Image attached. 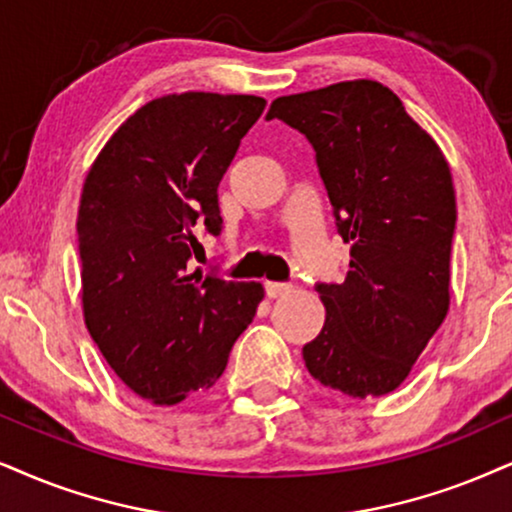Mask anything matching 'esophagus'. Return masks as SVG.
I'll return each instance as SVG.
<instances>
[{
	"label": "esophagus",
	"mask_w": 512,
	"mask_h": 512,
	"mask_svg": "<svg viewBox=\"0 0 512 512\" xmlns=\"http://www.w3.org/2000/svg\"><path fill=\"white\" fill-rule=\"evenodd\" d=\"M264 290H267L269 297H283V295H288L290 290H293V286H290V283L267 281V283H264Z\"/></svg>",
	"instance_id": "34e87169"
}]
</instances>
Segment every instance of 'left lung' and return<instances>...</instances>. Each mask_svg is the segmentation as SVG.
Wrapping results in <instances>:
<instances>
[{
    "label": "left lung",
    "mask_w": 512,
    "mask_h": 512,
    "mask_svg": "<svg viewBox=\"0 0 512 512\" xmlns=\"http://www.w3.org/2000/svg\"><path fill=\"white\" fill-rule=\"evenodd\" d=\"M274 118L314 146L352 257L345 281L316 283L326 323L302 347L304 364L349 397L397 390L449 312V163L399 96L373 80L278 96Z\"/></svg>",
    "instance_id": "left-lung-1"
}]
</instances>
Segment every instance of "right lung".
<instances>
[{
	"label": "right lung",
	"instance_id": "obj_1",
	"mask_svg": "<svg viewBox=\"0 0 512 512\" xmlns=\"http://www.w3.org/2000/svg\"><path fill=\"white\" fill-rule=\"evenodd\" d=\"M264 106L248 94L160 96L122 122L84 179V323L122 383L153 404L215 385L264 297L260 283L189 262L196 226L222 231L217 186Z\"/></svg>",
	"mask_w": 512,
	"mask_h": 512
}]
</instances>
